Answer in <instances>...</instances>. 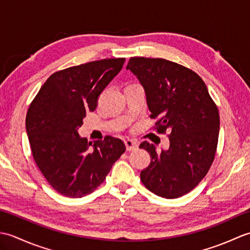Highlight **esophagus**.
I'll use <instances>...</instances> for the list:
<instances>
[{
	"instance_id": "obj_1",
	"label": "esophagus",
	"mask_w": 250,
	"mask_h": 250,
	"mask_svg": "<svg viewBox=\"0 0 250 250\" xmlns=\"http://www.w3.org/2000/svg\"><path fill=\"white\" fill-rule=\"evenodd\" d=\"M125 145L126 150L128 151L135 150V149H137V147H139V142L133 141V140H125Z\"/></svg>"
}]
</instances>
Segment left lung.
Listing matches in <instances>:
<instances>
[{
  "mask_svg": "<svg viewBox=\"0 0 250 250\" xmlns=\"http://www.w3.org/2000/svg\"><path fill=\"white\" fill-rule=\"evenodd\" d=\"M144 87L158 133L169 135L167 150L143 142L151 161L141 180L155 194L176 199L190 192L208 172L219 135V113L202 78L175 62L133 57L126 65Z\"/></svg>",
  "mask_w": 250,
  "mask_h": 250,
  "instance_id": "left-lung-1",
  "label": "left lung"
}]
</instances>
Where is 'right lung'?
I'll return each mask as SVG.
<instances>
[{
	"label": "right lung",
	"mask_w": 250,
	"mask_h": 250,
	"mask_svg": "<svg viewBox=\"0 0 250 250\" xmlns=\"http://www.w3.org/2000/svg\"><path fill=\"white\" fill-rule=\"evenodd\" d=\"M125 61L103 59L56 72L30 105L25 129L32 155L47 182L62 195L83 198L93 192L125 151L124 142L116 137L88 144L78 134L86 113L97 108L100 94Z\"/></svg>",
	"instance_id": "add662e5"
}]
</instances>
